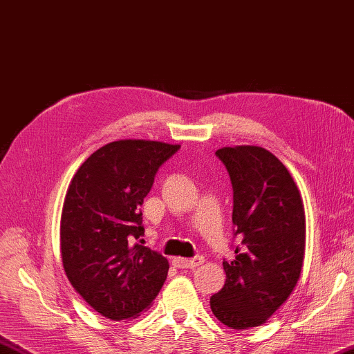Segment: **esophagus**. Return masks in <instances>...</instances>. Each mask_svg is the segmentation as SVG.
<instances>
[{"instance_id": "esophagus-1", "label": "esophagus", "mask_w": 354, "mask_h": 354, "mask_svg": "<svg viewBox=\"0 0 354 354\" xmlns=\"http://www.w3.org/2000/svg\"><path fill=\"white\" fill-rule=\"evenodd\" d=\"M205 263L203 257H194V258H174L172 259V264L178 269H196L198 266Z\"/></svg>"}]
</instances>
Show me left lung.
Here are the masks:
<instances>
[{
	"instance_id": "left-lung-1",
	"label": "left lung",
	"mask_w": 354,
	"mask_h": 354,
	"mask_svg": "<svg viewBox=\"0 0 354 354\" xmlns=\"http://www.w3.org/2000/svg\"><path fill=\"white\" fill-rule=\"evenodd\" d=\"M225 163L234 189L232 261H223L226 283L211 297L220 322L235 330L261 326L290 297L306 252V214L290 172L261 147H226Z\"/></svg>"
}]
</instances>
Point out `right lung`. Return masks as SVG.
Instances as JSON below:
<instances>
[{
	"label": "right lung",
	"instance_id": "right-lung-1",
	"mask_svg": "<svg viewBox=\"0 0 354 354\" xmlns=\"http://www.w3.org/2000/svg\"><path fill=\"white\" fill-rule=\"evenodd\" d=\"M178 149L156 140L111 142L71 178L61 215L64 270L86 304L108 319L139 316L167 279L168 259L140 244V206L158 168Z\"/></svg>",
	"mask_w": 354,
	"mask_h": 354
}]
</instances>
